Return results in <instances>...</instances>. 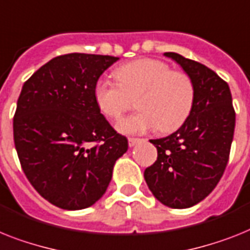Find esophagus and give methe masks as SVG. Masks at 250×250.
<instances>
[{
  "mask_svg": "<svg viewBox=\"0 0 250 250\" xmlns=\"http://www.w3.org/2000/svg\"><path fill=\"white\" fill-rule=\"evenodd\" d=\"M141 141L140 138H135V137H129L128 138V145H129V147H133L136 144H138V142Z\"/></svg>",
  "mask_w": 250,
  "mask_h": 250,
  "instance_id": "34e87169",
  "label": "esophagus"
}]
</instances>
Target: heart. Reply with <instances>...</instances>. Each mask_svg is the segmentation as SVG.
Wrapping results in <instances>:
<instances>
[{
  "label": "heart",
  "instance_id": "b5f03b06",
  "mask_svg": "<svg viewBox=\"0 0 250 250\" xmlns=\"http://www.w3.org/2000/svg\"><path fill=\"white\" fill-rule=\"evenodd\" d=\"M118 83L99 80L94 99L106 118L118 119L137 100V114L117 123L122 133H144L157 127L161 133L177 131L192 113L196 98L193 81L187 73L171 71L163 61L142 58L118 67Z\"/></svg>",
  "mask_w": 250,
  "mask_h": 250
}]
</instances>
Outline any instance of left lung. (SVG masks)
<instances>
[{
  "mask_svg": "<svg viewBox=\"0 0 250 250\" xmlns=\"http://www.w3.org/2000/svg\"><path fill=\"white\" fill-rule=\"evenodd\" d=\"M164 56L192 79L196 98L192 113L179 129L151 140L157 159L144 177L159 202L171 208H188L205 200L225 171L235 112L229 85L217 73L174 52Z\"/></svg>",
  "mask_w": 250,
  "mask_h": 250,
  "instance_id": "obj_1",
  "label": "left lung"
}]
</instances>
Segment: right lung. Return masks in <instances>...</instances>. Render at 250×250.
<instances>
[{
    "instance_id": "1",
    "label": "right lung",
    "mask_w": 250,
    "mask_h": 250,
    "mask_svg": "<svg viewBox=\"0 0 250 250\" xmlns=\"http://www.w3.org/2000/svg\"><path fill=\"white\" fill-rule=\"evenodd\" d=\"M118 57L70 53L50 60L24 83L14 141L28 180L63 209L93 206L105 193L128 141L94 99V86Z\"/></svg>"
}]
</instances>
